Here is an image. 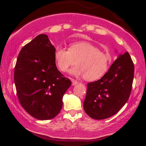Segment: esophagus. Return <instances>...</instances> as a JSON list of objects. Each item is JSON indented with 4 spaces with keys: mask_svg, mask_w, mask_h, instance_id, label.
<instances>
[{
    "mask_svg": "<svg viewBox=\"0 0 146 146\" xmlns=\"http://www.w3.org/2000/svg\"><path fill=\"white\" fill-rule=\"evenodd\" d=\"M78 84V82H77L76 80H72V85H73V86H75V85Z\"/></svg>",
    "mask_w": 146,
    "mask_h": 146,
    "instance_id": "1",
    "label": "esophagus"
}]
</instances>
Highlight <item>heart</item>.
Instances as JSON below:
<instances>
[{
	"label": "heart",
	"mask_w": 146,
	"mask_h": 146,
	"mask_svg": "<svg viewBox=\"0 0 146 146\" xmlns=\"http://www.w3.org/2000/svg\"><path fill=\"white\" fill-rule=\"evenodd\" d=\"M54 60L61 72H66L75 61L77 66L70 70V73L75 76H84L87 81H95L108 71L111 57L91 43L79 41L71 43L68 50L57 46Z\"/></svg>",
	"instance_id": "heart-1"
}]
</instances>
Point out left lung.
Wrapping results in <instances>:
<instances>
[{
	"instance_id": "1",
	"label": "left lung",
	"mask_w": 146,
	"mask_h": 146,
	"mask_svg": "<svg viewBox=\"0 0 146 146\" xmlns=\"http://www.w3.org/2000/svg\"><path fill=\"white\" fill-rule=\"evenodd\" d=\"M117 58L100 80L87 84L84 109L94 119H104L115 115L130 97L134 64L128 52Z\"/></svg>"
}]
</instances>
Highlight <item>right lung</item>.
I'll use <instances>...</instances> for the list:
<instances>
[{"label": "right lung", "mask_w": 146, "mask_h": 146, "mask_svg": "<svg viewBox=\"0 0 146 146\" xmlns=\"http://www.w3.org/2000/svg\"><path fill=\"white\" fill-rule=\"evenodd\" d=\"M56 48L47 35L40 34L22 48L14 70L18 98L30 115L53 119L62 109L63 95L71 85L57 68Z\"/></svg>", "instance_id": "1"}]
</instances>
